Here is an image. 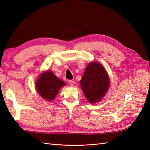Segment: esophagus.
Listing matches in <instances>:
<instances>
[{
  "label": "esophagus",
  "mask_w": 150,
  "mask_h": 150,
  "mask_svg": "<svg viewBox=\"0 0 150 150\" xmlns=\"http://www.w3.org/2000/svg\"><path fill=\"white\" fill-rule=\"evenodd\" d=\"M69 84H70L71 86H73L74 85V82L72 80H70V81H69Z\"/></svg>",
  "instance_id": "esophagus-1"
}]
</instances>
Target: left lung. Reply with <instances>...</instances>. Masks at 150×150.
Masks as SVG:
<instances>
[{
  "label": "left lung",
  "instance_id": "8db88e82",
  "mask_svg": "<svg viewBox=\"0 0 150 150\" xmlns=\"http://www.w3.org/2000/svg\"><path fill=\"white\" fill-rule=\"evenodd\" d=\"M83 92L90 103L101 100L109 86V79L104 68L99 63L87 65L80 81Z\"/></svg>",
  "mask_w": 150,
  "mask_h": 150
}]
</instances>
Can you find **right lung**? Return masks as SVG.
<instances>
[{
	"mask_svg": "<svg viewBox=\"0 0 150 150\" xmlns=\"http://www.w3.org/2000/svg\"><path fill=\"white\" fill-rule=\"evenodd\" d=\"M65 83L58 78L53 72L47 71L39 76L36 82V90L43 98L48 101L53 100L61 87Z\"/></svg>",
	"mask_w": 150,
	"mask_h": 150,
	"instance_id": "add662e5",
	"label": "right lung"
}]
</instances>
